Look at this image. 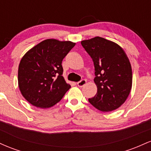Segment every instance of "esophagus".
I'll return each instance as SVG.
<instances>
[{
	"instance_id": "esophagus-1",
	"label": "esophagus",
	"mask_w": 151,
	"mask_h": 151,
	"mask_svg": "<svg viewBox=\"0 0 151 151\" xmlns=\"http://www.w3.org/2000/svg\"><path fill=\"white\" fill-rule=\"evenodd\" d=\"M86 84V79H82V80H81L80 81H79V82H77V86H79V87H82V86H84Z\"/></svg>"
}]
</instances>
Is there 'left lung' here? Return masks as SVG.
<instances>
[{
  "label": "left lung",
  "mask_w": 151,
  "mask_h": 151,
  "mask_svg": "<svg viewBox=\"0 0 151 151\" xmlns=\"http://www.w3.org/2000/svg\"><path fill=\"white\" fill-rule=\"evenodd\" d=\"M81 44L94 65L97 93L89 99V103L103 112L119 108L132 87V69L125 51L116 43L101 37L82 40Z\"/></svg>",
  "instance_id": "left-lung-1"
}]
</instances>
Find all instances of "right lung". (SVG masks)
Returning <instances> with one entry per match:
<instances>
[{
    "label": "right lung",
    "instance_id": "obj_1",
    "mask_svg": "<svg viewBox=\"0 0 151 151\" xmlns=\"http://www.w3.org/2000/svg\"><path fill=\"white\" fill-rule=\"evenodd\" d=\"M75 44L45 40L24 55L18 67V86L29 103L38 108H50L70 89L62 77V62Z\"/></svg>",
    "mask_w": 151,
    "mask_h": 151
}]
</instances>
